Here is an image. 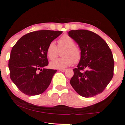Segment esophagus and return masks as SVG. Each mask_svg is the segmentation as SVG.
Masks as SVG:
<instances>
[{"label": "esophagus", "mask_w": 125, "mask_h": 125, "mask_svg": "<svg viewBox=\"0 0 125 125\" xmlns=\"http://www.w3.org/2000/svg\"><path fill=\"white\" fill-rule=\"evenodd\" d=\"M59 70L61 72H64V71H66V69H59Z\"/></svg>", "instance_id": "34e87169"}]
</instances>
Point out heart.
Masks as SVG:
<instances>
[{"label": "heart", "mask_w": 125, "mask_h": 125, "mask_svg": "<svg viewBox=\"0 0 125 125\" xmlns=\"http://www.w3.org/2000/svg\"><path fill=\"white\" fill-rule=\"evenodd\" d=\"M58 47L54 41L49 43L47 48V57L50 60L55 59L58 54V49H64L62 52L63 57L50 62L51 68L54 69H63L71 66L73 62L78 63L82 57L80 48L75 45V41L67 34H64L58 41Z\"/></svg>", "instance_id": "b5f03b06"}]
</instances>
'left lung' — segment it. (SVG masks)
<instances>
[{"mask_svg":"<svg viewBox=\"0 0 125 125\" xmlns=\"http://www.w3.org/2000/svg\"><path fill=\"white\" fill-rule=\"evenodd\" d=\"M68 33L82 52L70 84L79 95L94 97L104 90L113 76L115 62L112 51L106 42L92 31L79 29Z\"/></svg>","mask_w":125,"mask_h":125,"instance_id":"1","label":"left lung"}]
</instances>
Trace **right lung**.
Listing matches in <instances>:
<instances>
[{"label": "right lung", "instance_id": "1", "mask_svg": "<svg viewBox=\"0 0 125 125\" xmlns=\"http://www.w3.org/2000/svg\"><path fill=\"white\" fill-rule=\"evenodd\" d=\"M62 31L41 30L24 35L12 47L8 62L10 78L21 92L38 95L50 85L57 70L48 69L47 48Z\"/></svg>", "mask_w": 125, "mask_h": 125}]
</instances>
